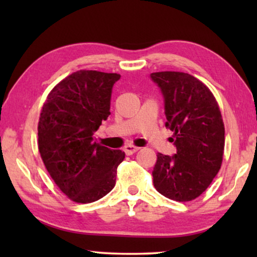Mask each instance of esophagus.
<instances>
[{"instance_id": "34e87169", "label": "esophagus", "mask_w": 257, "mask_h": 257, "mask_svg": "<svg viewBox=\"0 0 257 257\" xmlns=\"http://www.w3.org/2000/svg\"><path fill=\"white\" fill-rule=\"evenodd\" d=\"M123 151H124V153L127 154V155H132V154L136 153V152L139 151V147H136V146H134V145H125Z\"/></svg>"}]
</instances>
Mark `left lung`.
Masks as SVG:
<instances>
[{
	"mask_svg": "<svg viewBox=\"0 0 257 257\" xmlns=\"http://www.w3.org/2000/svg\"><path fill=\"white\" fill-rule=\"evenodd\" d=\"M164 102L165 127L176 154H158L153 169L155 189L177 202L195 199L217 175L224 150V125L211 90L189 73H151Z\"/></svg>",
	"mask_w": 257,
	"mask_h": 257,
	"instance_id": "8db88e82",
	"label": "left lung"
}]
</instances>
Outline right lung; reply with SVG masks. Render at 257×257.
<instances>
[{
	"label": "right lung",
	"instance_id": "right-lung-1",
	"mask_svg": "<svg viewBox=\"0 0 257 257\" xmlns=\"http://www.w3.org/2000/svg\"><path fill=\"white\" fill-rule=\"evenodd\" d=\"M118 73L73 72L49 94L38 122V150L50 176L77 203H92L115 186L122 151L94 143V135L110 115Z\"/></svg>",
	"mask_w": 257,
	"mask_h": 257
}]
</instances>
